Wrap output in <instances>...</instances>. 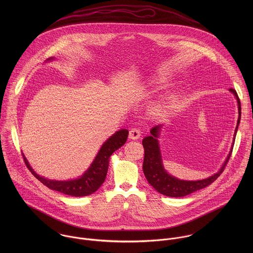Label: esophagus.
I'll use <instances>...</instances> for the list:
<instances>
[{"mask_svg": "<svg viewBox=\"0 0 253 253\" xmlns=\"http://www.w3.org/2000/svg\"><path fill=\"white\" fill-rule=\"evenodd\" d=\"M140 135H141V133H140L139 129L131 128L128 133V138L131 140H137L138 138H140Z\"/></svg>", "mask_w": 253, "mask_h": 253, "instance_id": "34e87169", "label": "esophagus"}]
</instances>
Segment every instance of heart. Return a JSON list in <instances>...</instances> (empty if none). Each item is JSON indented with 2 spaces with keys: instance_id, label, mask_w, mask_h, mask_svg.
I'll list each match as a JSON object with an SVG mask.
<instances>
[{
  "instance_id": "obj_1",
  "label": "heart",
  "mask_w": 253,
  "mask_h": 253,
  "mask_svg": "<svg viewBox=\"0 0 253 253\" xmlns=\"http://www.w3.org/2000/svg\"><path fill=\"white\" fill-rule=\"evenodd\" d=\"M168 84H169V78L164 75H157L149 80L150 86L156 87V88L163 87ZM179 98H180V95L178 92L176 91L168 92L166 95H164V97L159 102H157L153 106L152 108L153 114L157 117H161L168 114L169 112L175 110L178 107Z\"/></svg>"
}]
</instances>
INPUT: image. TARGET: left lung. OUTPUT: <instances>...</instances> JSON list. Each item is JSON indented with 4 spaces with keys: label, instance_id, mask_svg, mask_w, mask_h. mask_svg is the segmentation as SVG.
I'll return each mask as SVG.
<instances>
[{
    "label": "left lung",
    "instance_id": "left-lung-1",
    "mask_svg": "<svg viewBox=\"0 0 253 253\" xmlns=\"http://www.w3.org/2000/svg\"><path fill=\"white\" fill-rule=\"evenodd\" d=\"M229 91H231L237 99L239 118H238L237 126H236L235 133H234L233 145L231 147V150H230L225 162L223 163L222 167L220 168V169L217 171L216 173L212 174L211 176L202 179V180H181V179L176 178L175 176H172L165 169V167L163 164V159H162V154H161V149H160V143L158 140L163 125H159V126H154L153 128H151V130H150L151 134L149 136H146L142 140V144L144 147L145 151L144 162H143V172H144L145 177L149 182V184L152 185L155 188V190H157L159 193H161L165 196H168V197H172V198L184 197V196L192 194L198 190L208 187L212 182L216 180L217 178L220 176V174L223 172V170L231 157L235 138H236L237 131H238V127H239L240 121H241L240 98L237 94V91L234 88H230Z\"/></svg>",
    "mask_w": 253,
    "mask_h": 253
}]
</instances>
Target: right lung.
<instances>
[{
    "mask_svg": "<svg viewBox=\"0 0 253 253\" xmlns=\"http://www.w3.org/2000/svg\"><path fill=\"white\" fill-rule=\"evenodd\" d=\"M53 59L54 57H49L46 61H51ZM127 135V129H120L115 132L102 144L96 157L94 158L90 167L85 170V172L81 177L71 180H51L39 175L29 165L24 154L22 155L24 162L32 174L47 188L68 196L84 197L91 195L103 184L108 171L109 159L115 151H117L126 143Z\"/></svg>",
    "mask_w": 253,
    "mask_h": 253,
    "instance_id": "1",
    "label": "right lung"
}]
</instances>
